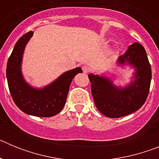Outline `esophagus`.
<instances>
[{
    "instance_id": "1",
    "label": "esophagus",
    "mask_w": 159,
    "mask_h": 159,
    "mask_svg": "<svg viewBox=\"0 0 159 159\" xmlns=\"http://www.w3.org/2000/svg\"><path fill=\"white\" fill-rule=\"evenodd\" d=\"M83 69V71H84V73H88L90 71V67H88V66H84V67H82Z\"/></svg>"
}]
</instances>
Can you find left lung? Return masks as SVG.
Instances as JSON below:
<instances>
[{"label":"left lung","mask_w":159,"mask_h":159,"mask_svg":"<svg viewBox=\"0 0 159 159\" xmlns=\"http://www.w3.org/2000/svg\"><path fill=\"white\" fill-rule=\"evenodd\" d=\"M117 62L123 67L130 65L134 68V80L123 88L115 85L107 76L88 75L95 106L109 118L122 117L139 110L147 99L152 76L147 52L140 43L129 46Z\"/></svg>","instance_id":"obj_1"}]
</instances>
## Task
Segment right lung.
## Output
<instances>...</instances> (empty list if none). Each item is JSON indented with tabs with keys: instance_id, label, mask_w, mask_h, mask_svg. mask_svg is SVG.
<instances>
[{
	"instance_id": "obj_1",
	"label": "right lung",
	"mask_w": 159,
	"mask_h": 159,
	"mask_svg": "<svg viewBox=\"0 0 159 159\" xmlns=\"http://www.w3.org/2000/svg\"><path fill=\"white\" fill-rule=\"evenodd\" d=\"M32 35L33 32L30 31L20 38L8 58L6 68L8 88L14 102L22 111L38 117H52L62 110L73 78L83 71L81 67H76L66 71L43 88L29 85L22 75L21 64L25 46Z\"/></svg>"
}]
</instances>
